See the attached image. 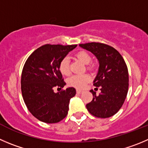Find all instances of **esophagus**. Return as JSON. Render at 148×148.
I'll return each instance as SVG.
<instances>
[{
    "label": "esophagus",
    "instance_id": "obj_1",
    "mask_svg": "<svg viewBox=\"0 0 148 148\" xmlns=\"http://www.w3.org/2000/svg\"><path fill=\"white\" fill-rule=\"evenodd\" d=\"M84 92V91H81V90H77V93H78V94H82V93Z\"/></svg>",
    "mask_w": 148,
    "mask_h": 148
}]
</instances>
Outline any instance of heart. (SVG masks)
<instances>
[{"label": "heart", "instance_id": "obj_1", "mask_svg": "<svg viewBox=\"0 0 148 148\" xmlns=\"http://www.w3.org/2000/svg\"><path fill=\"white\" fill-rule=\"evenodd\" d=\"M76 57L82 62L84 64H88L87 68L88 70H92L94 66L92 64H88L91 61V57L88 52L85 51H81L76 54ZM60 73L64 75H68L70 73V63H69L68 57H64L61 62H60L59 65ZM90 81V76L87 74H80V75H74L70 77L67 80V84L70 86L74 87L78 89H81L84 88L86 84Z\"/></svg>", "mask_w": 148, "mask_h": 148}]
</instances>
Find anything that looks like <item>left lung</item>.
<instances>
[{
    "label": "left lung",
    "instance_id": "left-lung-1",
    "mask_svg": "<svg viewBox=\"0 0 148 148\" xmlns=\"http://www.w3.org/2000/svg\"><path fill=\"white\" fill-rule=\"evenodd\" d=\"M89 51L99 61V70L94 86L99 87L101 93L91 90L93 99L86 105L88 112L95 117L106 119L115 115L121 109L129 88V73L124 60L116 49L101 43L79 44Z\"/></svg>",
    "mask_w": 148,
    "mask_h": 148
}]
</instances>
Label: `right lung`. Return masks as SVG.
I'll return each instance as SVG.
<instances>
[{"label":"right lung","mask_w":148,"mask_h":148,"mask_svg":"<svg viewBox=\"0 0 148 148\" xmlns=\"http://www.w3.org/2000/svg\"><path fill=\"white\" fill-rule=\"evenodd\" d=\"M76 46L43 45L31 54L24 65L21 77L22 97L28 110L40 121L58 123L67 116L70 100L76 91L69 87L54 93L53 88L65 86L59 65Z\"/></svg>","instance_id":"obj_1"}]
</instances>
